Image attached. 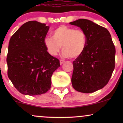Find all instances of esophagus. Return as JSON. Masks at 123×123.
Returning <instances> with one entry per match:
<instances>
[{
  "label": "esophagus",
  "mask_w": 123,
  "mask_h": 123,
  "mask_svg": "<svg viewBox=\"0 0 123 123\" xmlns=\"http://www.w3.org/2000/svg\"><path fill=\"white\" fill-rule=\"evenodd\" d=\"M64 62H65V61L63 59H60V64H63V63H64Z\"/></svg>",
  "instance_id": "34e87169"
}]
</instances>
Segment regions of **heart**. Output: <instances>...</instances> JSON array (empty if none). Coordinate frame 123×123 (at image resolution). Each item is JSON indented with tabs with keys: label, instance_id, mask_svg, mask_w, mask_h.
<instances>
[{
	"label": "heart",
	"instance_id": "heart-1",
	"mask_svg": "<svg viewBox=\"0 0 123 123\" xmlns=\"http://www.w3.org/2000/svg\"><path fill=\"white\" fill-rule=\"evenodd\" d=\"M51 35L52 37L44 38V44L52 56L58 54L62 47L63 56L76 58L81 55L86 48L87 35L82 30L60 26L52 32Z\"/></svg>",
	"mask_w": 123,
	"mask_h": 123
}]
</instances>
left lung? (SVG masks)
Returning a JSON list of instances; mask_svg holds the SVG:
<instances>
[{"label": "left lung", "instance_id": "1", "mask_svg": "<svg viewBox=\"0 0 123 123\" xmlns=\"http://www.w3.org/2000/svg\"><path fill=\"white\" fill-rule=\"evenodd\" d=\"M70 25L86 33V48L73 63L72 86L77 91L92 93L108 83L115 68V48L105 27L90 20L79 19Z\"/></svg>", "mask_w": 123, "mask_h": 123}]
</instances>
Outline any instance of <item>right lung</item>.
<instances>
[{"instance_id":"obj_1","label":"right lung","mask_w":123,"mask_h":123,"mask_svg":"<svg viewBox=\"0 0 123 123\" xmlns=\"http://www.w3.org/2000/svg\"><path fill=\"white\" fill-rule=\"evenodd\" d=\"M49 29L45 23L28 21L9 40L8 76L23 95H40L48 91L52 74L60 65L59 60L49 54L45 46Z\"/></svg>"}]
</instances>
